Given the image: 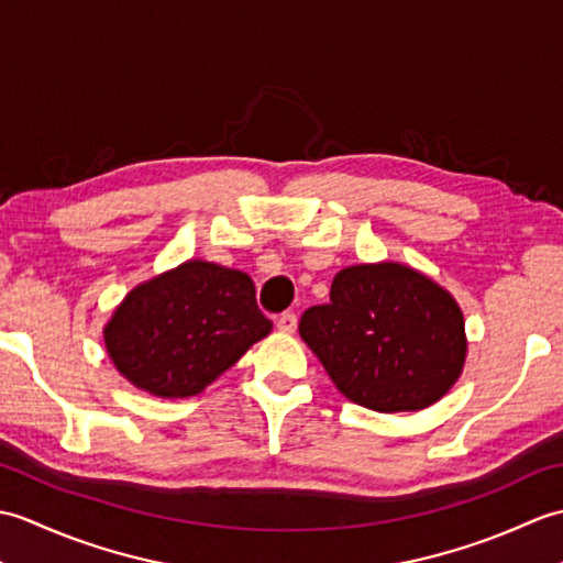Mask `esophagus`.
Segmentation results:
<instances>
[{
  "label": "esophagus",
  "mask_w": 563,
  "mask_h": 563,
  "mask_svg": "<svg viewBox=\"0 0 563 563\" xmlns=\"http://www.w3.org/2000/svg\"><path fill=\"white\" fill-rule=\"evenodd\" d=\"M275 327H278L283 333H292L297 329V317L292 312H283L275 321Z\"/></svg>",
  "instance_id": "esophagus-1"
}]
</instances>
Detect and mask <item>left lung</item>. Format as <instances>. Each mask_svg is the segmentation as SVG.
<instances>
[{"mask_svg": "<svg viewBox=\"0 0 563 563\" xmlns=\"http://www.w3.org/2000/svg\"><path fill=\"white\" fill-rule=\"evenodd\" d=\"M300 336L341 394L382 413L435 404L466 355L457 302L401 263L343 268L331 300L302 314Z\"/></svg>", "mask_w": 563, "mask_h": 563, "instance_id": "1", "label": "left lung"}]
</instances>
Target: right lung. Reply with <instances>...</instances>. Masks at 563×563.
Instances as JSON below:
<instances>
[{
	"instance_id": "1",
	"label": "right lung",
	"mask_w": 563,
	"mask_h": 563,
	"mask_svg": "<svg viewBox=\"0 0 563 563\" xmlns=\"http://www.w3.org/2000/svg\"><path fill=\"white\" fill-rule=\"evenodd\" d=\"M271 327L246 273L186 261L137 285L106 324L103 341L135 387L181 399L206 389Z\"/></svg>"
}]
</instances>
